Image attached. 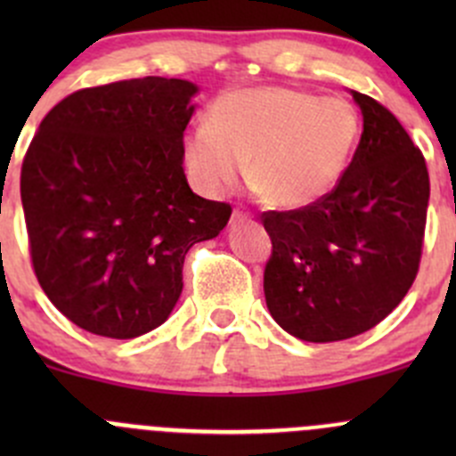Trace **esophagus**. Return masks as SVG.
<instances>
[{
	"instance_id": "esophagus-1",
	"label": "esophagus",
	"mask_w": 456,
	"mask_h": 456,
	"mask_svg": "<svg viewBox=\"0 0 456 456\" xmlns=\"http://www.w3.org/2000/svg\"><path fill=\"white\" fill-rule=\"evenodd\" d=\"M251 211H245V209H233L232 214V223L238 224V223H245V220H251Z\"/></svg>"
}]
</instances>
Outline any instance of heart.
I'll use <instances>...</instances> for the list:
<instances>
[{
    "mask_svg": "<svg viewBox=\"0 0 456 456\" xmlns=\"http://www.w3.org/2000/svg\"><path fill=\"white\" fill-rule=\"evenodd\" d=\"M209 118L183 139L191 178L220 194L236 185L249 160V181L280 207L306 205L333 190L360 139L351 103L280 86L224 92Z\"/></svg>",
    "mask_w": 456,
    "mask_h": 456,
    "instance_id": "obj_1",
    "label": "heart"
}]
</instances>
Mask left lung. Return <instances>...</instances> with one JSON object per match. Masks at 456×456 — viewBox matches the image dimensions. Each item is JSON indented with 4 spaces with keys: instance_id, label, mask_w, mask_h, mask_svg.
I'll list each match as a JSON object with an SVG mask.
<instances>
[{
    "instance_id": "8db88e82",
    "label": "left lung",
    "mask_w": 456,
    "mask_h": 456,
    "mask_svg": "<svg viewBox=\"0 0 456 456\" xmlns=\"http://www.w3.org/2000/svg\"><path fill=\"white\" fill-rule=\"evenodd\" d=\"M353 99L364 130L338 185L300 209L262 214L266 306L305 342H339L379 324L412 287L424 251V154L379 101Z\"/></svg>"
}]
</instances>
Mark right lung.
I'll return each mask as SVG.
<instances>
[{"label": "right lung", "instance_id": "right-lung-1", "mask_svg": "<svg viewBox=\"0 0 456 456\" xmlns=\"http://www.w3.org/2000/svg\"><path fill=\"white\" fill-rule=\"evenodd\" d=\"M196 90L165 77L84 87L30 141L21 205L32 269L87 333L132 339L163 324L187 251L232 216L229 202L194 194L183 172Z\"/></svg>", "mask_w": 456, "mask_h": 456}]
</instances>
